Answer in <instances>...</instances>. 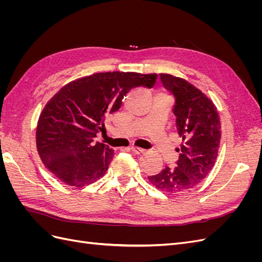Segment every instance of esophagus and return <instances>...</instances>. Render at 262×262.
Listing matches in <instances>:
<instances>
[{"instance_id":"1","label":"esophagus","mask_w":262,"mask_h":262,"mask_svg":"<svg viewBox=\"0 0 262 262\" xmlns=\"http://www.w3.org/2000/svg\"><path fill=\"white\" fill-rule=\"evenodd\" d=\"M131 152L132 153H134V154H142V153H144V149H142V148H140V147H131Z\"/></svg>"}]
</instances>
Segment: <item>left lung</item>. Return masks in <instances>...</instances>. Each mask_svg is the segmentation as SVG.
<instances>
[{"label": "left lung", "mask_w": 262, "mask_h": 262, "mask_svg": "<svg viewBox=\"0 0 262 262\" xmlns=\"http://www.w3.org/2000/svg\"><path fill=\"white\" fill-rule=\"evenodd\" d=\"M165 90L172 94L171 112L182 143L175 167H166L148 180L168 193L185 192L208 176L216 161L221 140V123L211 99L184 78L160 74Z\"/></svg>", "instance_id": "8db88e82"}]
</instances>
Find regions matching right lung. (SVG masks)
<instances>
[{"label":"right lung","instance_id":"obj_1","mask_svg":"<svg viewBox=\"0 0 262 262\" xmlns=\"http://www.w3.org/2000/svg\"><path fill=\"white\" fill-rule=\"evenodd\" d=\"M156 74L96 73L63 86L39 117L36 141L42 163L68 186L80 188L105 175L114 150L95 142L105 119L137 87L152 89Z\"/></svg>","mask_w":262,"mask_h":262}]
</instances>
